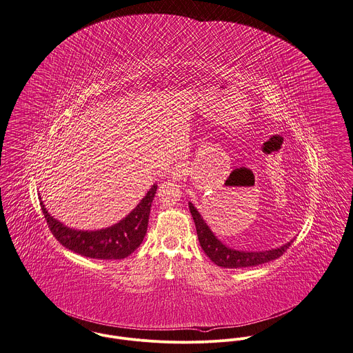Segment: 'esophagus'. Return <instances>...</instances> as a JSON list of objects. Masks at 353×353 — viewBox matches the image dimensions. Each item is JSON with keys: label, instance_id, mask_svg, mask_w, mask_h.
Returning <instances> with one entry per match:
<instances>
[{"label": "esophagus", "instance_id": "esophagus-1", "mask_svg": "<svg viewBox=\"0 0 353 353\" xmlns=\"http://www.w3.org/2000/svg\"><path fill=\"white\" fill-rule=\"evenodd\" d=\"M187 174H188V168H187V165L179 162V163H176V165L173 166L170 176H172L173 180L179 181V180H183Z\"/></svg>", "mask_w": 353, "mask_h": 353}]
</instances>
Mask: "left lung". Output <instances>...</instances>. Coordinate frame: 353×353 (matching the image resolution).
I'll use <instances>...</instances> for the list:
<instances>
[{
	"label": "left lung",
	"instance_id": "left-lung-1",
	"mask_svg": "<svg viewBox=\"0 0 353 353\" xmlns=\"http://www.w3.org/2000/svg\"><path fill=\"white\" fill-rule=\"evenodd\" d=\"M190 212L192 214V218L195 221L196 233H198V239H199L202 250L216 266H221L225 269L252 268V266L272 262V261L280 258L293 243V241H289L280 248L270 250V251H258V252L236 251V250H232V248L223 245L214 236V233L209 229V226L206 225V222L203 221V218L201 216L199 212L194 208L192 203H190Z\"/></svg>",
	"mask_w": 353,
	"mask_h": 353
}]
</instances>
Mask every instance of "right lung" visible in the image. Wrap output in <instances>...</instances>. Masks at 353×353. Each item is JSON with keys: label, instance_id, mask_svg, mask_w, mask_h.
Listing matches in <instances>:
<instances>
[{"label": "right lung", "instance_id": "right-lung-1", "mask_svg": "<svg viewBox=\"0 0 353 353\" xmlns=\"http://www.w3.org/2000/svg\"><path fill=\"white\" fill-rule=\"evenodd\" d=\"M155 192L157 185L154 184L141 203L124 219L110 228L91 232L74 230L65 226L48 212L42 201L41 208L52 234L65 248L85 258L117 261L130 256L141 245L147 232L148 215Z\"/></svg>", "mask_w": 353, "mask_h": 353}]
</instances>
